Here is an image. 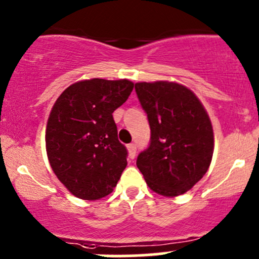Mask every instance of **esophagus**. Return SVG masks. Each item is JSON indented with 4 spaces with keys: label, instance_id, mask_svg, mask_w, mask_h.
I'll list each match as a JSON object with an SVG mask.
<instances>
[{
    "label": "esophagus",
    "instance_id": "34e87169",
    "mask_svg": "<svg viewBox=\"0 0 259 259\" xmlns=\"http://www.w3.org/2000/svg\"><path fill=\"white\" fill-rule=\"evenodd\" d=\"M127 151H129V157L130 158H135V156H136V145L135 144L127 145Z\"/></svg>",
    "mask_w": 259,
    "mask_h": 259
}]
</instances>
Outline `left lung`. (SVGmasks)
Returning <instances> with one entry per match:
<instances>
[{
  "label": "left lung",
  "instance_id": "obj_1",
  "mask_svg": "<svg viewBox=\"0 0 259 259\" xmlns=\"http://www.w3.org/2000/svg\"><path fill=\"white\" fill-rule=\"evenodd\" d=\"M136 96L151 136L136 166L147 186L164 197L186 193L208 171L214 151L210 119L197 96L173 82H139Z\"/></svg>",
  "mask_w": 259,
  "mask_h": 259
}]
</instances>
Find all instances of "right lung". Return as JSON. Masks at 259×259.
<instances>
[{
	"instance_id": "right-lung-1",
	"label": "right lung",
	"mask_w": 259,
	"mask_h": 259,
	"mask_svg": "<svg viewBox=\"0 0 259 259\" xmlns=\"http://www.w3.org/2000/svg\"><path fill=\"white\" fill-rule=\"evenodd\" d=\"M134 83L92 78L71 84L56 99L47 125V152L59 181L75 197L96 200L113 192L126 167L113 112Z\"/></svg>"
}]
</instances>
